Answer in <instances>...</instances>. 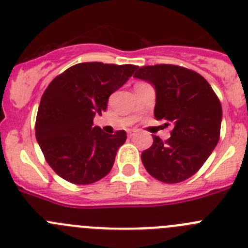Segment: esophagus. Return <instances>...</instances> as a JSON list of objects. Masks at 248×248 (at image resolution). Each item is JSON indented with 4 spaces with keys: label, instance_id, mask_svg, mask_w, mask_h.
Segmentation results:
<instances>
[{
    "label": "esophagus",
    "instance_id": "34e87169",
    "mask_svg": "<svg viewBox=\"0 0 248 248\" xmlns=\"http://www.w3.org/2000/svg\"><path fill=\"white\" fill-rule=\"evenodd\" d=\"M135 135H136V131H133V129L128 131V137H133Z\"/></svg>",
    "mask_w": 248,
    "mask_h": 248
}]
</instances>
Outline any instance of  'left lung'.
<instances>
[{"label":"left lung","mask_w":248,"mask_h":248,"mask_svg":"<svg viewBox=\"0 0 248 248\" xmlns=\"http://www.w3.org/2000/svg\"><path fill=\"white\" fill-rule=\"evenodd\" d=\"M133 77L154 87V116L172 128L165 142L153 136V145L142 153L143 165L161 182L185 181L202 168L218 144L220 101L202 76L185 67L144 66Z\"/></svg>","instance_id":"1"}]
</instances>
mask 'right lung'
<instances>
[{
    "instance_id": "add662e5",
    "label": "right lung",
    "mask_w": 248,
    "mask_h": 248,
    "mask_svg": "<svg viewBox=\"0 0 248 248\" xmlns=\"http://www.w3.org/2000/svg\"><path fill=\"white\" fill-rule=\"evenodd\" d=\"M133 64L84 62L57 76L41 96L35 124L40 149L52 170L66 181L89 185L110 172L126 132L105 133L93 127L108 108V96L137 69Z\"/></svg>"
}]
</instances>
